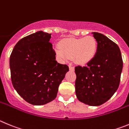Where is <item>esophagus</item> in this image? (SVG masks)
I'll use <instances>...</instances> for the list:
<instances>
[{"instance_id":"esophagus-1","label":"esophagus","mask_w":129,"mask_h":129,"mask_svg":"<svg viewBox=\"0 0 129 129\" xmlns=\"http://www.w3.org/2000/svg\"><path fill=\"white\" fill-rule=\"evenodd\" d=\"M69 71H75V67L71 66H69Z\"/></svg>"}]
</instances>
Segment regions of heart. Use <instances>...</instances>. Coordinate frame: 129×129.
I'll list each match as a JSON object with an SVG mask.
<instances>
[{
	"mask_svg": "<svg viewBox=\"0 0 129 129\" xmlns=\"http://www.w3.org/2000/svg\"><path fill=\"white\" fill-rule=\"evenodd\" d=\"M98 49V44L93 37L75 39L69 38L62 40L60 48H55L56 54L60 60L67 61L73 58L75 63L84 66L92 61Z\"/></svg>",
	"mask_w": 129,
	"mask_h": 129,
	"instance_id": "heart-1",
	"label": "heart"
}]
</instances>
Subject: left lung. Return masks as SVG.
Segmentation results:
<instances>
[{
  "mask_svg": "<svg viewBox=\"0 0 129 129\" xmlns=\"http://www.w3.org/2000/svg\"><path fill=\"white\" fill-rule=\"evenodd\" d=\"M92 34L98 44L97 53L87 66L75 67V92L80 102L99 106L109 100L118 89L123 61L116 44L103 34Z\"/></svg>",
  "mask_w": 129,
  "mask_h": 129,
  "instance_id": "8db88e82",
  "label": "left lung"
}]
</instances>
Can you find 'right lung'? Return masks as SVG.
<instances>
[{"label": "right lung", "mask_w": 129, "mask_h": 129, "mask_svg": "<svg viewBox=\"0 0 129 129\" xmlns=\"http://www.w3.org/2000/svg\"><path fill=\"white\" fill-rule=\"evenodd\" d=\"M51 33L39 31L24 37L14 47L10 58L13 87L22 98L34 105L56 98L58 87L69 71L58 63L49 42Z\"/></svg>", "instance_id": "add662e5"}]
</instances>
